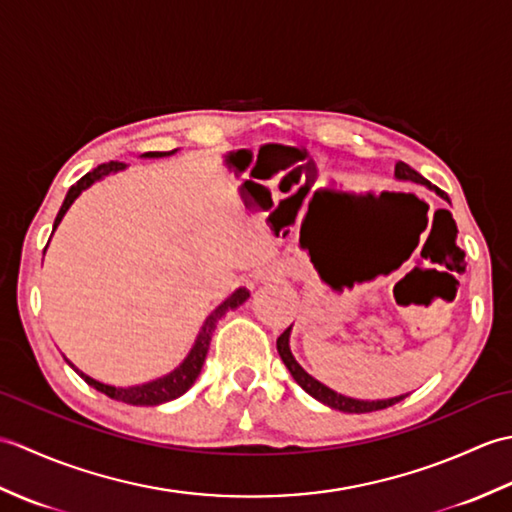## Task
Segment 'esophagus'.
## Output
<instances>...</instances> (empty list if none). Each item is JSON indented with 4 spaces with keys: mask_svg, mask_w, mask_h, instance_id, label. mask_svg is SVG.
<instances>
[{
    "mask_svg": "<svg viewBox=\"0 0 512 512\" xmlns=\"http://www.w3.org/2000/svg\"><path fill=\"white\" fill-rule=\"evenodd\" d=\"M284 275H286V268H284V266H270V268L264 270V273H259V279H264V281H279Z\"/></svg>",
    "mask_w": 512,
    "mask_h": 512,
    "instance_id": "esophagus-1",
    "label": "esophagus"
}]
</instances>
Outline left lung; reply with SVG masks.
<instances>
[{"instance_id": "1", "label": "left lung", "mask_w": 512, "mask_h": 512, "mask_svg": "<svg viewBox=\"0 0 512 512\" xmlns=\"http://www.w3.org/2000/svg\"><path fill=\"white\" fill-rule=\"evenodd\" d=\"M394 176H396V180H400V182L424 184V187H427L429 191H436V195H440L442 200H447V202L451 204L447 193L440 191L438 187H433L431 182L424 180L416 169H411L409 165H405V162H396ZM290 330H292V325L277 339V352H279V356H281V361H284V365L288 367V372L292 374V378L297 380V385H299L303 391H306V394H310L314 400L323 402L325 407L336 409V411H343V413H367V411L387 409V407H391V405H396V402H400L402 398H407V394H405V396L385 398V400H358V398H350V396H345V394H339V391H334V389H330L328 385H323L321 380L310 376V374L306 372V369H303V367L297 363V358L292 356V352H290Z\"/></svg>"}]
</instances>
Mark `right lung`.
<instances>
[{
	"instance_id": "right-lung-1",
	"label": "right lung",
	"mask_w": 512,
	"mask_h": 512,
	"mask_svg": "<svg viewBox=\"0 0 512 512\" xmlns=\"http://www.w3.org/2000/svg\"><path fill=\"white\" fill-rule=\"evenodd\" d=\"M176 151H178V149H173V151H149V154H143L140 158H167V156L176 154ZM123 169H127V165H123V162H116V160L105 162V165H99L94 171L85 173V176H83L79 182L72 184L68 195H65V200H63V204H61L59 213H57V220H54L52 233L57 231V226L61 224L63 215L68 213V209L74 204V200L79 198V195H81L85 189H90L94 182H99V180L107 178V176H110V173H118V171H123ZM43 253H46V250H43ZM248 297H250V292H248L246 288H237L231 297L224 299V301L220 303V306H217V308L209 314V317H206V321L202 323V328H200L198 336H195V343H193V347L189 350V354L184 356V361H182L176 369H171L169 374L160 376V378H156V380H149V383L132 385V387L105 385V383H101V380H96V378H92V376H88V374H83L79 367H74V365L68 361V358H65V361L70 363V367H74V372L79 374L90 387H94L96 391H101V394L110 396V398H114V400H118V402H127V405H136V407H154V405H162V402L176 400V398H180V396L184 394V391L191 389V385L195 383V378H198L200 372H202L204 358H206V352H209L211 336H213V332H215V328H217V321H220L228 310H235V308L242 306V303H244Z\"/></svg>"
}]
</instances>
